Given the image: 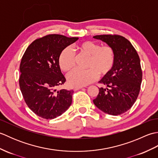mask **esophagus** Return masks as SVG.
I'll return each mask as SVG.
<instances>
[{
    "mask_svg": "<svg viewBox=\"0 0 158 158\" xmlns=\"http://www.w3.org/2000/svg\"><path fill=\"white\" fill-rule=\"evenodd\" d=\"M83 88V86H81V87H74V88H73V90H74V91H77V90H79V89H81V88Z\"/></svg>",
    "mask_w": 158,
    "mask_h": 158,
    "instance_id": "34e87169",
    "label": "esophagus"
}]
</instances>
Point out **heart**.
Segmentation results:
<instances>
[{
	"mask_svg": "<svg viewBox=\"0 0 158 158\" xmlns=\"http://www.w3.org/2000/svg\"><path fill=\"white\" fill-rule=\"evenodd\" d=\"M77 49L81 54L89 56L86 70L75 69L67 76L69 84L73 87L85 86L98 79V75H108L115 62V51L110 46H100L98 43L85 41L77 45ZM58 64L62 71L70 72L76 64L75 56L70 48L62 50L58 56Z\"/></svg>",
	"mask_w": 158,
	"mask_h": 158,
	"instance_id": "obj_1",
	"label": "heart"
}]
</instances>
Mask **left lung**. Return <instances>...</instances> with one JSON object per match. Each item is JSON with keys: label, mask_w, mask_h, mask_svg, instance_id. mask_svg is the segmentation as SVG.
Returning <instances> with one entry per match:
<instances>
[{"label": "left lung", "mask_w": 158, "mask_h": 158, "mask_svg": "<svg viewBox=\"0 0 158 158\" xmlns=\"http://www.w3.org/2000/svg\"><path fill=\"white\" fill-rule=\"evenodd\" d=\"M101 40L115 51V62L113 70L99 83V93L93 100L104 113L119 115L129 110L138 98L142 82L139 56L131 43L122 36L102 35L93 36Z\"/></svg>", "instance_id": "8db88e82"}]
</instances>
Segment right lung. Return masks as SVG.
Segmentation results:
<instances>
[{
  "mask_svg": "<svg viewBox=\"0 0 158 158\" xmlns=\"http://www.w3.org/2000/svg\"><path fill=\"white\" fill-rule=\"evenodd\" d=\"M78 39L48 35L35 40L22 56L20 90L26 105L43 119L61 115L71 105L73 90L56 89L66 81L58 64V56L63 49Z\"/></svg>",
  "mask_w": 158,
  "mask_h": 158,
  "instance_id": "add662e5",
  "label": "right lung"
}]
</instances>
